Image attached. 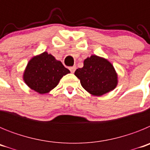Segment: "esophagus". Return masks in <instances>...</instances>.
<instances>
[{"mask_svg":"<svg viewBox=\"0 0 150 150\" xmlns=\"http://www.w3.org/2000/svg\"><path fill=\"white\" fill-rule=\"evenodd\" d=\"M70 69V71H71V73H74V71H76V66H73V67H69Z\"/></svg>","mask_w":150,"mask_h":150,"instance_id":"esophagus-1","label":"esophagus"}]
</instances>
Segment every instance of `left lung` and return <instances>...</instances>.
<instances>
[{"label":"left lung","mask_w":150,"mask_h":150,"mask_svg":"<svg viewBox=\"0 0 150 150\" xmlns=\"http://www.w3.org/2000/svg\"><path fill=\"white\" fill-rule=\"evenodd\" d=\"M74 74L80 79L82 86L96 96L109 92L117 85V74L113 66L97 55L87 58L83 67L76 69Z\"/></svg>","instance_id":"obj_1"}]
</instances>
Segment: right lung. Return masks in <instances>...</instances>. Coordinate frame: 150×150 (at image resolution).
I'll use <instances>...</instances> for the list:
<instances>
[{
  "label": "right lung",
  "mask_w": 150,
  "mask_h": 150,
  "mask_svg": "<svg viewBox=\"0 0 150 150\" xmlns=\"http://www.w3.org/2000/svg\"><path fill=\"white\" fill-rule=\"evenodd\" d=\"M69 73L60 61L45 52L28 62L23 78L31 89L45 94L55 88L63 76Z\"/></svg>",
  "instance_id": "add662e5"
}]
</instances>
